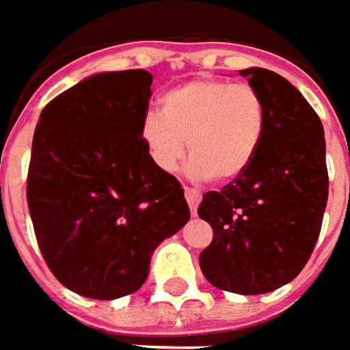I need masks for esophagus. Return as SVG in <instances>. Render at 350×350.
Here are the masks:
<instances>
[{
  "label": "esophagus",
  "mask_w": 350,
  "mask_h": 350,
  "mask_svg": "<svg viewBox=\"0 0 350 350\" xmlns=\"http://www.w3.org/2000/svg\"><path fill=\"white\" fill-rule=\"evenodd\" d=\"M185 198H187V202H189V208H191V212L193 214H196V208H198V204H200V198H202V195L196 191V189H185Z\"/></svg>",
  "instance_id": "34e87169"
}]
</instances>
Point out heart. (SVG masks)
I'll return each mask as SVG.
<instances>
[{"label": "heart", "mask_w": 350, "mask_h": 350, "mask_svg": "<svg viewBox=\"0 0 350 350\" xmlns=\"http://www.w3.org/2000/svg\"><path fill=\"white\" fill-rule=\"evenodd\" d=\"M161 113L142 120L140 138L157 167L171 173L189 148L195 181H235L261 152L269 128L262 95L247 83L195 79L169 89Z\"/></svg>", "instance_id": "heart-1"}]
</instances>
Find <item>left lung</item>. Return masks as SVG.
<instances>
[{"instance_id": "8db88e82", "label": "left lung", "mask_w": 350, "mask_h": 350, "mask_svg": "<svg viewBox=\"0 0 350 350\" xmlns=\"http://www.w3.org/2000/svg\"><path fill=\"white\" fill-rule=\"evenodd\" d=\"M262 95L269 128L251 167L202 196L198 216L214 239L200 253L210 284L267 294L300 275L316 247L329 179L321 120L304 95L265 68L239 70Z\"/></svg>"}]
</instances>
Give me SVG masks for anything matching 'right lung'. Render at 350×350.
<instances>
[{
  "label": "right lung",
  "mask_w": 350,
  "mask_h": 350,
  "mask_svg": "<svg viewBox=\"0 0 350 350\" xmlns=\"http://www.w3.org/2000/svg\"><path fill=\"white\" fill-rule=\"evenodd\" d=\"M146 70L101 72L42 109L27 202L40 253L66 288L115 300L140 288L155 247L191 218L179 181L140 138Z\"/></svg>",
  "instance_id": "obj_1"
}]
</instances>
